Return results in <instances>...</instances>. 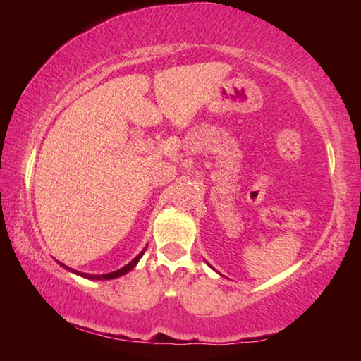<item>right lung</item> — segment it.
<instances>
[{
	"label": "right lung",
	"mask_w": 361,
	"mask_h": 361,
	"mask_svg": "<svg viewBox=\"0 0 361 361\" xmlns=\"http://www.w3.org/2000/svg\"><path fill=\"white\" fill-rule=\"evenodd\" d=\"M145 250H146V248H145ZM145 250H143V252H140V255H138V256H135V258H133V259L129 262V264H126L124 267H121V269H118V271H114V272L103 274V276H92V274H84V272H78V271H75V269H71V267H66L65 264H62V262H60V264H62L63 267L68 269L70 272H73V274H78V276L85 277V279H90V280H111V279H118V277H121V276H124V274H127V272H129V271H132V269L137 266V262L140 261V258H142V256H143Z\"/></svg>",
	"instance_id": "1"
}]
</instances>
